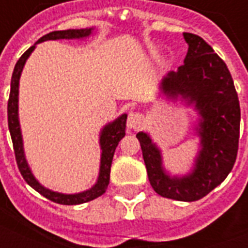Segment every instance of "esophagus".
<instances>
[{"instance_id":"1","label":"esophagus","mask_w":248,"mask_h":248,"mask_svg":"<svg viewBox=\"0 0 248 248\" xmlns=\"http://www.w3.org/2000/svg\"><path fill=\"white\" fill-rule=\"evenodd\" d=\"M145 126V118L140 113H130L127 118V127L130 130H140Z\"/></svg>"}]
</instances>
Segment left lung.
Wrapping results in <instances>:
<instances>
[{"label": "left lung", "mask_w": 248, "mask_h": 248, "mask_svg": "<svg viewBox=\"0 0 248 248\" xmlns=\"http://www.w3.org/2000/svg\"><path fill=\"white\" fill-rule=\"evenodd\" d=\"M183 37L188 45L186 58L177 71H169L162 78L159 95L197 111L194 131L199 150L191 170L172 175L165 169L162 150L150 134L140 131L137 138L154 191L174 201L194 202L219 186L234 167L240 108L226 63L199 35L183 33Z\"/></svg>", "instance_id": "1"}]
</instances>
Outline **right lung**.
<instances>
[{
	"instance_id": "obj_1",
	"label": "right lung",
	"mask_w": 248,
	"mask_h": 248,
	"mask_svg": "<svg viewBox=\"0 0 248 248\" xmlns=\"http://www.w3.org/2000/svg\"><path fill=\"white\" fill-rule=\"evenodd\" d=\"M95 33V28H86V29H69L51 31L49 34L41 37L34 45L25 51L22 57L19 58L16 66H14L13 76H12V83H10V95L8 102V124L10 137L13 140L14 154L16 161L18 165V169L26 183L30 187H33L35 191H38L41 195H44L53 202L60 204H81V203L89 202L95 198L101 197L105 194L110 181V167L113 162L114 153L118 146L119 140L124 137L126 130V119L127 114H122L118 118H115L111 122H108L103 126L99 131V147H101V163H99V172H98L97 182L94 183L90 188L85 191L76 192V194H63V192L53 191L47 187L42 186L38 179L34 177V174L30 169L26 155L24 150V140H22V131L19 124L18 117V94H19V78L24 70V66L28 61L30 54L34 51L37 44L45 42V41L56 40H83Z\"/></svg>"
}]
</instances>
